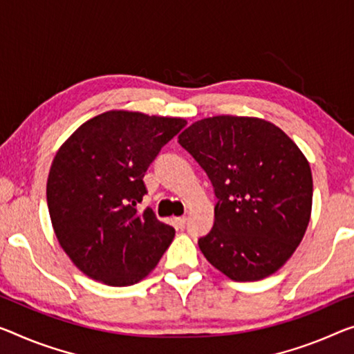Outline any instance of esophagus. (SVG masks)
<instances>
[{"label":"esophagus","instance_id":"esophagus-1","mask_svg":"<svg viewBox=\"0 0 354 354\" xmlns=\"http://www.w3.org/2000/svg\"><path fill=\"white\" fill-rule=\"evenodd\" d=\"M176 225L183 230L185 225H187V216H178V218H176Z\"/></svg>","mask_w":354,"mask_h":354}]
</instances>
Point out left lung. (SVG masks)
<instances>
[{
    "mask_svg": "<svg viewBox=\"0 0 354 354\" xmlns=\"http://www.w3.org/2000/svg\"><path fill=\"white\" fill-rule=\"evenodd\" d=\"M178 142L207 172L218 203L198 245L234 281L275 274L296 252L312 215L313 180L301 149L258 117L194 122Z\"/></svg>",
    "mask_w": 354,
    "mask_h": 354,
    "instance_id": "1",
    "label": "left lung"
}]
</instances>
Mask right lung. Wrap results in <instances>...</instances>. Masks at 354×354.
Here are the masks:
<instances>
[{
    "label": "right lung",
    "mask_w": 354,
    "mask_h": 354,
    "mask_svg": "<svg viewBox=\"0 0 354 354\" xmlns=\"http://www.w3.org/2000/svg\"><path fill=\"white\" fill-rule=\"evenodd\" d=\"M185 118L107 111L59 147L47 178V205L59 245L75 268L109 286L145 279L176 230L151 209L139 212L151 161Z\"/></svg>",
    "instance_id": "1"
}]
</instances>
